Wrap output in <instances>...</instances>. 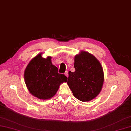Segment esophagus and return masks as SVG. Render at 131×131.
I'll use <instances>...</instances> for the list:
<instances>
[{
  "label": "esophagus",
  "mask_w": 131,
  "mask_h": 131,
  "mask_svg": "<svg viewBox=\"0 0 131 131\" xmlns=\"http://www.w3.org/2000/svg\"><path fill=\"white\" fill-rule=\"evenodd\" d=\"M65 76L66 77H68V76H69V72H68V71H66L65 73Z\"/></svg>",
  "instance_id": "esophagus-1"
}]
</instances>
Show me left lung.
I'll return each mask as SVG.
<instances>
[{
  "label": "left lung",
  "mask_w": 131,
  "mask_h": 131,
  "mask_svg": "<svg viewBox=\"0 0 131 131\" xmlns=\"http://www.w3.org/2000/svg\"><path fill=\"white\" fill-rule=\"evenodd\" d=\"M75 71L69 72L68 84L77 99L86 102L94 99L102 90L104 80L101 63L94 55L81 51L74 57Z\"/></svg>",
  "instance_id": "1"
}]
</instances>
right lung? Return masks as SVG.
I'll list each match as a JSON object with an SVG mask.
<instances>
[{
	"label": "right lung",
	"instance_id": "1",
	"mask_svg": "<svg viewBox=\"0 0 131 131\" xmlns=\"http://www.w3.org/2000/svg\"><path fill=\"white\" fill-rule=\"evenodd\" d=\"M40 53L28 63L24 72V80L29 92L38 99L47 100L55 95L59 86L68 78L58 73V69L52 64L51 57L44 58Z\"/></svg>",
	"mask_w": 131,
	"mask_h": 131
}]
</instances>
